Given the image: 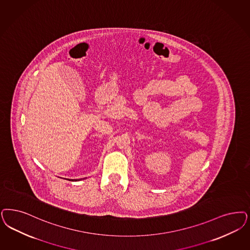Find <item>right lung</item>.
<instances>
[{
  "label": "right lung",
  "instance_id": "right-lung-1",
  "mask_svg": "<svg viewBox=\"0 0 250 250\" xmlns=\"http://www.w3.org/2000/svg\"><path fill=\"white\" fill-rule=\"evenodd\" d=\"M73 181H77V180H73Z\"/></svg>",
  "mask_w": 250,
  "mask_h": 250
}]
</instances>
